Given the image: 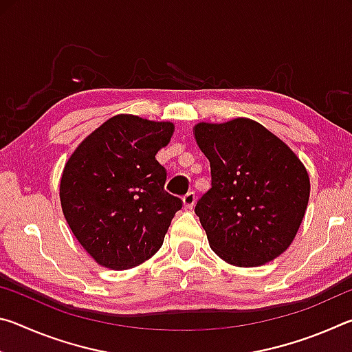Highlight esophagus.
<instances>
[{
	"instance_id": "esophagus-1",
	"label": "esophagus",
	"mask_w": 352,
	"mask_h": 352,
	"mask_svg": "<svg viewBox=\"0 0 352 352\" xmlns=\"http://www.w3.org/2000/svg\"><path fill=\"white\" fill-rule=\"evenodd\" d=\"M194 205H195V194H194V192H188V194L183 197V206H184V210H192Z\"/></svg>"
}]
</instances>
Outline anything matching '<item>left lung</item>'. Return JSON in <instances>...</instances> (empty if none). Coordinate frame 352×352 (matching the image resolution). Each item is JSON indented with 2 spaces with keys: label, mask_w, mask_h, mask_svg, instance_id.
Instances as JSON below:
<instances>
[{
  "label": "left lung",
  "mask_w": 352,
  "mask_h": 352,
  "mask_svg": "<svg viewBox=\"0 0 352 352\" xmlns=\"http://www.w3.org/2000/svg\"><path fill=\"white\" fill-rule=\"evenodd\" d=\"M192 130L211 164L212 188L195 206L211 250L236 267L276 259L294 242L306 214V166L250 118L197 122Z\"/></svg>",
  "instance_id": "8db88e82"
}]
</instances>
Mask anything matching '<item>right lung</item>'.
Returning a JSON list of instances; mask_svg holds the SVG:
<instances>
[{
  "instance_id": "obj_1",
  "label": "right lung",
  "mask_w": 352,
  "mask_h": 352,
  "mask_svg": "<svg viewBox=\"0 0 352 352\" xmlns=\"http://www.w3.org/2000/svg\"><path fill=\"white\" fill-rule=\"evenodd\" d=\"M175 126L121 113L87 136L60 177V205L71 231L99 265L127 270L158 252L182 201L164 192L155 155Z\"/></svg>"
}]
</instances>
